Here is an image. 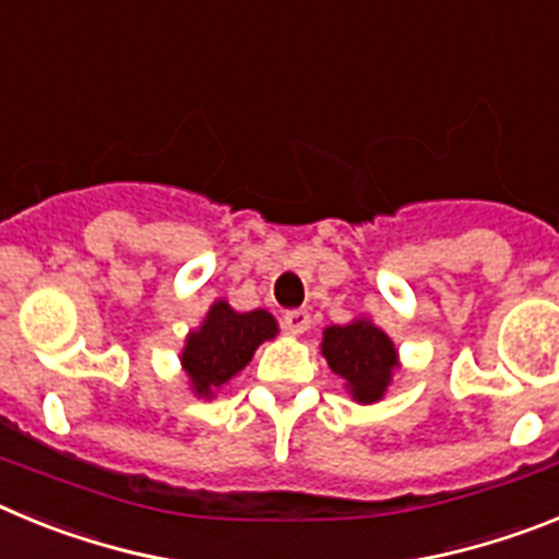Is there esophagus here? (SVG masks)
<instances>
[{
    "mask_svg": "<svg viewBox=\"0 0 559 559\" xmlns=\"http://www.w3.org/2000/svg\"><path fill=\"white\" fill-rule=\"evenodd\" d=\"M283 328L294 335H302L310 328V313L308 310H288L283 316Z\"/></svg>",
    "mask_w": 559,
    "mask_h": 559,
    "instance_id": "esophagus-1",
    "label": "esophagus"
}]
</instances>
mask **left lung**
<instances>
[{"label":"left lung","mask_w":559,"mask_h":559,"mask_svg":"<svg viewBox=\"0 0 559 559\" xmlns=\"http://www.w3.org/2000/svg\"><path fill=\"white\" fill-rule=\"evenodd\" d=\"M322 355L330 369L347 380V389L358 403L383 397L392 369L397 367V349L389 335L369 322L324 330Z\"/></svg>","instance_id":"8db88e82"}]
</instances>
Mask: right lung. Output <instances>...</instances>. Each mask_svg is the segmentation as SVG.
I'll return each instance as SVG.
<instances>
[{"instance_id":"1","label":"right lung","mask_w":559,"mask_h":559,"mask_svg":"<svg viewBox=\"0 0 559 559\" xmlns=\"http://www.w3.org/2000/svg\"><path fill=\"white\" fill-rule=\"evenodd\" d=\"M274 335V316L265 310L235 313L226 302L212 305L206 322L190 333L181 353V364L190 374L195 394L210 397L215 389L229 383L249 364L254 349Z\"/></svg>"}]
</instances>
